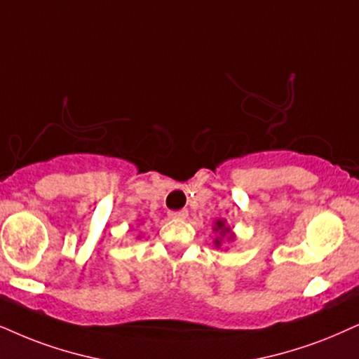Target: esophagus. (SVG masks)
<instances>
[{
    "label": "esophagus",
    "mask_w": 359,
    "mask_h": 359,
    "mask_svg": "<svg viewBox=\"0 0 359 359\" xmlns=\"http://www.w3.org/2000/svg\"><path fill=\"white\" fill-rule=\"evenodd\" d=\"M169 217L174 220H184L187 219V210H172L169 212Z\"/></svg>",
    "instance_id": "34e87169"
}]
</instances>
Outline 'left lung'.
Here are the masks:
<instances>
[{"mask_svg": "<svg viewBox=\"0 0 359 359\" xmlns=\"http://www.w3.org/2000/svg\"><path fill=\"white\" fill-rule=\"evenodd\" d=\"M213 230H215V232H219V230H220V233H224V235L230 232V229H226V226H225L224 220H217V224H215V226H213ZM215 245H217V247H220V238L215 240Z\"/></svg>", "mask_w": 359, "mask_h": 359, "instance_id": "left-lung-1", "label": "left lung"}]
</instances>
